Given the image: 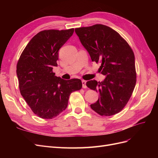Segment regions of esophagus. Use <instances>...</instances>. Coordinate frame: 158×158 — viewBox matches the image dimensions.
I'll use <instances>...</instances> for the list:
<instances>
[{"label": "esophagus", "mask_w": 158, "mask_h": 158, "mask_svg": "<svg viewBox=\"0 0 158 158\" xmlns=\"http://www.w3.org/2000/svg\"><path fill=\"white\" fill-rule=\"evenodd\" d=\"M82 87L84 88H87V86H86V81L83 80H82Z\"/></svg>", "instance_id": "esophagus-1"}]
</instances>
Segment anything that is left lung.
I'll return each instance as SVG.
<instances>
[{
  "instance_id": "left-lung-1",
  "label": "left lung",
  "mask_w": 158,
  "mask_h": 158,
  "mask_svg": "<svg viewBox=\"0 0 158 158\" xmlns=\"http://www.w3.org/2000/svg\"><path fill=\"white\" fill-rule=\"evenodd\" d=\"M75 32L92 60L101 63L99 70L106 76L102 82L94 80L86 82L89 89L99 94L91 108L101 116L118 113L130 99L136 82L132 49L118 32L107 26L78 27Z\"/></svg>"
}]
</instances>
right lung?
<instances>
[{"label":"right lung","instance_id":"right-lung-1","mask_svg":"<svg viewBox=\"0 0 158 158\" xmlns=\"http://www.w3.org/2000/svg\"><path fill=\"white\" fill-rule=\"evenodd\" d=\"M73 33L74 28L39 32L28 43L18 61L20 94L40 118L58 116L67 107L70 94L82 87L80 79L65 80L52 72L53 66H57L59 50Z\"/></svg>","mask_w":158,"mask_h":158}]
</instances>
